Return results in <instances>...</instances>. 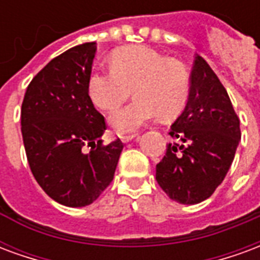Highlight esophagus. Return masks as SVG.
<instances>
[{
	"label": "esophagus",
	"mask_w": 260,
	"mask_h": 260,
	"mask_svg": "<svg viewBox=\"0 0 260 260\" xmlns=\"http://www.w3.org/2000/svg\"><path fill=\"white\" fill-rule=\"evenodd\" d=\"M136 134H134V135H124V136H121V141L124 142V143H126V142H129L132 141V139H135L136 138Z\"/></svg>",
	"instance_id": "34e87169"
}]
</instances>
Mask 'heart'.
<instances>
[{"label": "heart", "instance_id": "heart-1", "mask_svg": "<svg viewBox=\"0 0 260 260\" xmlns=\"http://www.w3.org/2000/svg\"><path fill=\"white\" fill-rule=\"evenodd\" d=\"M110 64V71L91 72L87 91L97 107L113 110L134 89L135 100L108 115L118 134L134 132L160 115L174 118L185 107L189 78L180 61L147 46H125L114 50Z\"/></svg>", "mask_w": 260, "mask_h": 260}]
</instances>
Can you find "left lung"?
Listing matches in <instances>:
<instances>
[{"label":"left lung","instance_id":"1","mask_svg":"<svg viewBox=\"0 0 260 260\" xmlns=\"http://www.w3.org/2000/svg\"><path fill=\"white\" fill-rule=\"evenodd\" d=\"M169 135L174 142L156 166L160 188L182 205L210 198L231 167L241 129L227 90L201 55L192 68L188 103Z\"/></svg>","mask_w":260,"mask_h":260}]
</instances>
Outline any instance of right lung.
I'll return each instance as SVG.
<instances>
[{
    "instance_id": "add662e5",
    "label": "right lung",
    "mask_w": 260,
    "mask_h": 260,
    "mask_svg": "<svg viewBox=\"0 0 260 260\" xmlns=\"http://www.w3.org/2000/svg\"><path fill=\"white\" fill-rule=\"evenodd\" d=\"M96 50L94 42L85 43L51 59L27 86L20 111L31 174L51 199L69 207L102 195L124 147L119 139L103 145L107 125L87 91Z\"/></svg>"
}]
</instances>
